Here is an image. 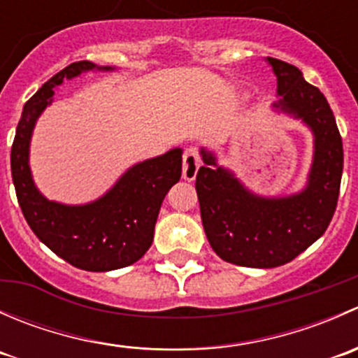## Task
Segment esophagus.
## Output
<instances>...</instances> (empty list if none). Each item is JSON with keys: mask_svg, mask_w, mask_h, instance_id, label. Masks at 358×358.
<instances>
[{"mask_svg": "<svg viewBox=\"0 0 358 358\" xmlns=\"http://www.w3.org/2000/svg\"><path fill=\"white\" fill-rule=\"evenodd\" d=\"M201 166V157L199 150L196 147H187L185 152H183V178L192 182L197 175V169Z\"/></svg>", "mask_w": 358, "mask_h": 358, "instance_id": "esophagus-1", "label": "esophagus"}]
</instances>
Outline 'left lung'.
Returning a JSON list of instances; mask_svg holds the SVG:
<instances>
[{"mask_svg": "<svg viewBox=\"0 0 358 358\" xmlns=\"http://www.w3.org/2000/svg\"><path fill=\"white\" fill-rule=\"evenodd\" d=\"M277 76V109L301 117L315 135V156L303 192L265 199L248 192L232 173L201 150L196 176L201 218L213 251L225 262L255 268L286 265L327 230L343 175V142L326 96L301 71L268 57Z\"/></svg>", "mask_w": 358, "mask_h": 358, "instance_id": "left-lung-1", "label": "left lung"}]
</instances>
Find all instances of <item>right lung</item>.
Wrapping results in <instances>:
<instances>
[{"instance_id":"right-lung-1","label":"right lung","mask_w":358,"mask_h":358,"mask_svg":"<svg viewBox=\"0 0 358 358\" xmlns=\"http://www.w3.org/2000/svg\"><path fill=\"white\" fill-rule=\"evenodd\" d=\"M95 67L88 60L71 64L25 102L10 159L17 199L36 237L72 266L109 272L138 262L152 244L162 201L182 176V150L173 149L133 166L106 196L92 204L66 206L45 199L34 187L29 169L34 122L52 103L55 86ZM99 69L110 71L112 67Z\"/></svg>"}]
</instances>
